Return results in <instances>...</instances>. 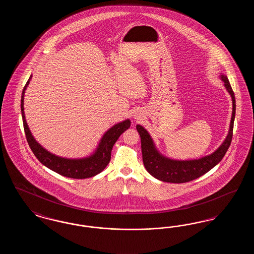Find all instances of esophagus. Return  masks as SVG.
<instances>
[{"label":"esophagus","mask_w":254,"mask_h":254,"mask_svg":"<svg viewBox=\"0 0 254 254\" xmlns=\"http://www.w3.org/2000/svg\"><path fill=\"white\" fill-rule=\"evenodd\" d=\"M133 116H134V119H135L136 121L142 119V113H141V112H135Z\"/></svg>","instance_id":"1"}]
</instances>
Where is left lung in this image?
I'll return each instance as SVG.
<instances>
[{
    "instance_id": "left-lung-1",
    "label": "left lung",
    "mask_w": 254,
    "mask_h": 254,
    "mask_svg": "<svg viewBox=\"0 0 254 254\" xmlns=\"http://www.w3.org/2000/svg\"><path fill=\"white\" fill-rule=\"evenodd\" d=\"M220 79L223 81L224 85L228 92L230 93L232 100V115L230 119V129L229 133L222 143V145L217 149L209 155L200 159L194 160H174L164 156L156 147L151 138L150 134L144 127L137 125L136 128L141 137V147L143 154V162L147 172L155 177L158 180L167 183H175L181 184L186 182L192 181L194 179L199 178L204 175L207 171L213 169L218 163L225 156L226 152L230 147L233 124L235 118V97L234 92L230 86L228 77L220 73Z\"/></svg>"
}]
</instances>
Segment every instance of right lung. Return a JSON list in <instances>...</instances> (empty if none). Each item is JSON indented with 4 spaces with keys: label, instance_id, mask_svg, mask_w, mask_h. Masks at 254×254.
<instances>
[{
    "label": "right lung",
    "instance_id": "obj_1",
    "mask_svg": "<svg viewBox=\"0 0 254 254\" xmlns=\"http://www.w3.org/2000/svg\"><path fill=\"white\" fill-rule=\"evenodd\" d=\"M31 78L32 75H30L23 89L21 99V109L25 137L28 145L37 159L49 169L59 173L64 177H69L73 179H85L93 177L100 172H102L109 165L111 157V149L113 145L116 143L118 138L121 136L122 133L129 128L130 120L127 119L111 127L109 130L103 135L97 145L96 149L89 156L72 159L55 155L49 152V150H47L43 145H40L37 142L25 120L24 111V93L27 85H29Z\"/></svg>",
    "mask_w": 254,
    "mask_h": 254
}]
</instances>
